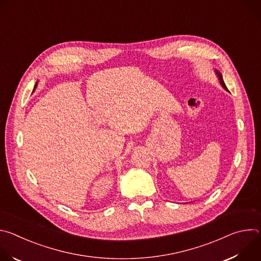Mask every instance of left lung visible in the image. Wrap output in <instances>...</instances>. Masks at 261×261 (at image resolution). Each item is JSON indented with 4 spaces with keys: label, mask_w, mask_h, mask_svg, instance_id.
<instances>
[{
    "label": "left lung",
    "mask_w": 261,
    "mask_h": 261,
    "mask_svg": "<svg viewBox=\"0 0 261 261\" xmlns=\"http://www.w3.org/2000/svg\"><path fill=\"white\" fill-rule=\"evenodd\" d=\"M215 72H216V74H217V76H218V79H219V82H220V84H221V86L224 88L226 91H228V89L226 88V86H225V84H224V81H223V77H222V74L218 71V70H215Z\"/></svg>",
    "instance_id": "1"
}]
</instances>
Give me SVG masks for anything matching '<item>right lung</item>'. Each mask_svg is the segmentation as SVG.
Returning a JSON list of instances; mask_svg holds the SVG:
<instances>
[{
  "instance_id": "obj_1",
  "label": "right lung",
  "mask_w": 261,
  "mask_h": 261,
  "mask_svg": "<svg viewBox=\"0 0 261 261\" xmlns=\"http://www.w3.org/2000/svg\"><path fill=\"white\" fill-rule=\"evenodd\" d=\"M36 87H37V84H36V85H35V87H34V90H35V89H36Z\"/></svg>"
}]
</instances>
